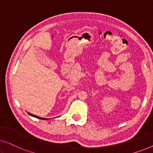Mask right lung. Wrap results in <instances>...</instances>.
Listing matches in <instances>:
<instances>
[{
	"instance_id": "1",
	"label": "right lung",
	"mask_w": 153,
	"mask_h": 153,
	"mask_svg": "<svg viewBox=\"0 0 153 153\" xmlns=\"http://www.w3.org/2000/svg\"><path fill=\"white\" fill-rule=\"evenodd\" d=\"M28 114L30 115V116H33V117H35V118H38V119H42V120H47L48 118H41V117H39V116H35V115H33V114H30V113H29V112H28Z\"/></svg>"
}]
</instances>
